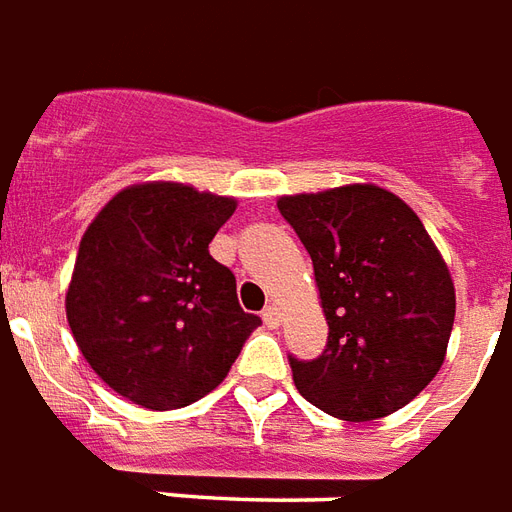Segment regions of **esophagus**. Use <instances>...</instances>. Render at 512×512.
Masks as SVG:
<instances>
[{
	"label": "esophagus",
	"mask_w": 512,
	"mask_h": 512,
	"mask_svg": "<svg viewBox=\"0 0 512 512\" xmlns=\"http://www.w3.org/2000/svg\"><path fill=\"white\" fill-rule=\"evenodd\" d=\"M263 323L268 325V328H279V325H282V309H279V306H266V309H263Z\"/></svg>",
	"instance_id": "34e87169"
}]
</instances>
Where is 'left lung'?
<instances>
[{
    "instance_id": "obj_1",
    "label": "left lung",
    "mask_w": 512,
    "mask_h": 512,
    "mask_svg": "<svg viewBox=\"0 0 512 512\" xmlns=\"http://www.w3.org/2000/svg\"><path fill=\"white\" fill-rule=\"evenodd\" d=\"M312 257L328 344L290 358L298 393L350 423L410 404L448 352L456 287L420 217L377 184L276 200Z\"/></svg>"
}]
</instances>
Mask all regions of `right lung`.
I'll return each instance as SVG.
<instances>
[{"label": "right lung", "mask_w": 512, "mask_h": 512, "mask_svg": "<svg viewBox=\"0 0 512 512\" xmlns=\"http://www.w3.org/2000/svg\"><path fill=\"white\" fill-rule=\"evenodd\" d=\"M238 200L181 181L116 192L78 246L64 312L108 388L146 410L187 407L225 380L260 317L208 255Z\"/></svg>", "instance_id": "right-lung-1"}]
</instances>
